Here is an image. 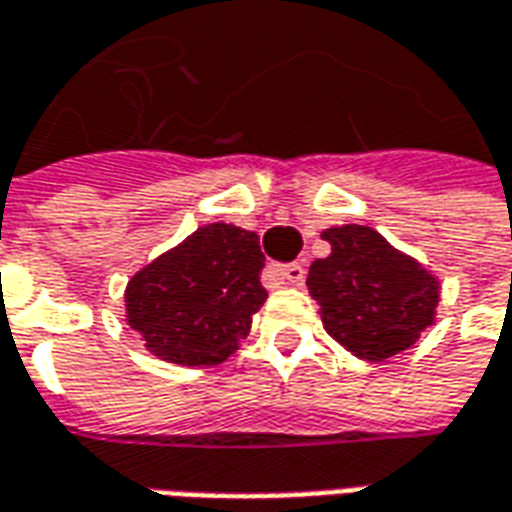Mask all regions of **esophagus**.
<instances>
[{
	"instance_id": "34e87169",
	"label": "esophagus",
	"mask_w": 512,
	"mask_h": 512,
	"mask_svg": "<svg viewBox=\"0 0 512 512\" xmlns=\"http://www.w3.org/2000/svg\"><path fill=\"white\" fill-rule=\"evenodd\" d=\"M268 280L288 282V285H302L305 282V266L302 263H288V266L268 268Z\"/></svg>"
}]
</instances>
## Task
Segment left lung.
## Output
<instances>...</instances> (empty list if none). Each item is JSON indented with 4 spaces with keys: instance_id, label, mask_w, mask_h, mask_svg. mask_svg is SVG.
<instances>
[{
    "instance_id": "obj_1",
    "label": "left lung",
    "mask_w": 512,
    "mask_h": 512,
    "mask_svg": "<svg viewBox=\"0 0 512 512\" xmlns=\"http://www.w3.org/2000/svg\"><path fill=\"white\" fill-rule=\"evenodd\" d=\"M332 252L313 260L307 291L324 330L360 360H385L410 349L435 321L441 285L380 232L343 224L321 232Z\"/></svg>"
}]
</instances>
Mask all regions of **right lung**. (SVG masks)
<instances>
[{
  "label": "right lung",
  "mask_w": 512,
  "mask_h": 512,
  "mask_svg": "<svg viewBox=\"0 0 512 512\" xmlns=\"http://www.w3.org/2000/svg\"><path fill=\"white\" fill-rule=\"evenodd\" d=\"M263 266L255 232L221 221L199 227L127 282V324L160 360L219 366L266 302Z\"/></svg>",
  "instance_id": "1"
}]
</instances>
